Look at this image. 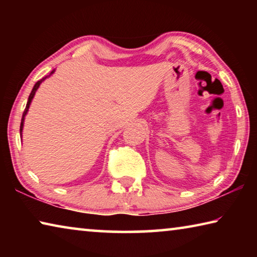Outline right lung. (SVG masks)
I'll return each mask as SVG.
<instances>
[{
	"label": "right lung",
	"instance_id": "add662e5",
	"mask_svg": "<svg viewBox=\"0 0 257 257\" xmlns=\"http://www.w3.org/2000/svg\"><path fill=\"white\" fill-rule=\"evenodd\" d=\"M54 71L55 70H52L51 71V73L49 76H45V77H43L41 80H38L36 84H35V86L33 87V90H32V93H30V95H29V97H28V102H27V105H26V108H25V111H24V114H23V119H21V123H20V135H21V133H23V128H24V122H25V116H26V114H27V112H28V108H29V105H30V103H32V101H33V98H34V96H35V93H36V90L38 89V87H40V85L42 84L43 81H44L46 78H49L50 76H52L54 73Z\"/></svg>",
	"mask_w": 257,
	"mask_h": 257
}]
</instances>
